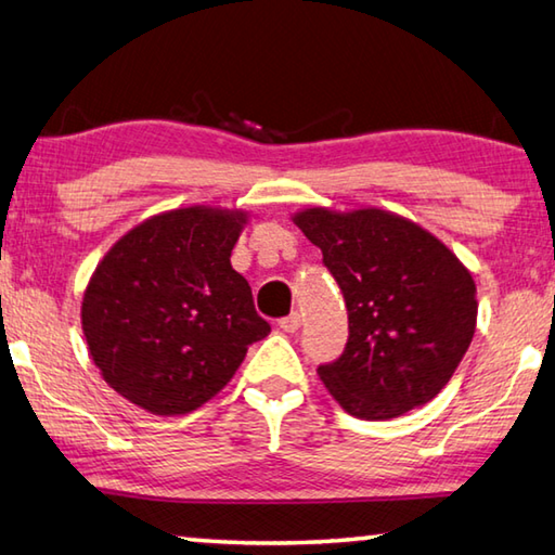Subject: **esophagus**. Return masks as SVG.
Listing matches in <instances>:
<instances>
[{
	"mask_svg": "<svg viewBox=\"0 0 555 555\" xmlns=\"http://www.w3.org/2000/svg\"><path fill=\"white\" fill-rule=\"evenodd\" d=\"M279 327H281V331H284V333H296L298 327H300V315H298V313H291V315H286V318H281Z\"/></svg>",
	"mask_w": 555,
	"mask_h": 555,
	"instance_id": "obj_1",
	"label": "esophagus"
}]
</instances>
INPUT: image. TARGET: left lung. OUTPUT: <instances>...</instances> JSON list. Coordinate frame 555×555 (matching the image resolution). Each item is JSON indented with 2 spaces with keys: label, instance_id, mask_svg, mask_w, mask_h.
Masks as SVG:
<instances>
[{
  "label": "left lung",
  "instance_id": "obj_1",
  "mask_svg": "<svg viewBox=\"0 0 555 555\" xmlns=\"http://www.w3.org/2000/svg\"><path fill=\"white\" fill-rule=\"evenodd\" d=\"M294 222L343 291L350 337L318 374L364 421L397 418L446 387L477 323L469 271L421 224L377 208H308Z\"/></svg>",
  "mask_w": 555,
  "mask_h": 555
}]
</instances>
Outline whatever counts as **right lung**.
Segmentation results:
<instances>
[{"label": "right lung", "instance_id": "obj_1", "mask_svg": "<svg viewBox=\"0 0 555 555\" xmlns=\"http://www.w3.org/2000/svg\"><path fill=\"white\" fill-rule=\"evenodd\" d=\"M242 210L193 205L137 224L82 296V333L112 389L156 416L210 401L271 325L230 264Z\"/></svg>", "mask_w": 555, "mask_h": 555}]
</instances>
